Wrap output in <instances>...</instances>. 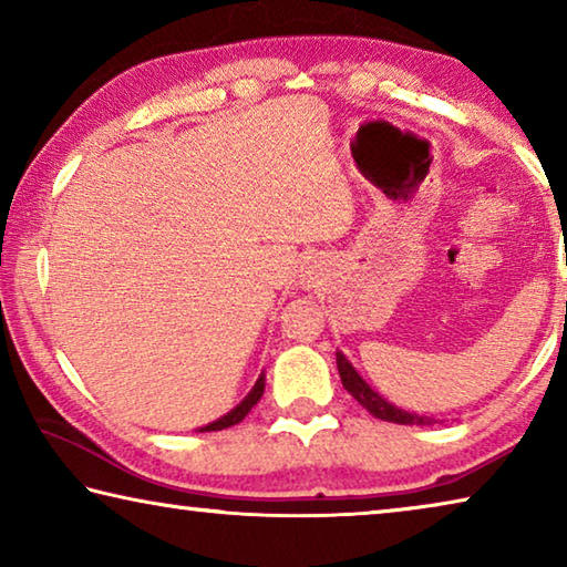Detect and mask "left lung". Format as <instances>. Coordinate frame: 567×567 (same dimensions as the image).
<instances>
[{"instance_id": "left-lung-1", "label": "left lung", "mask_w": 567, "mask_h": 567, "mask_svg": "<svg viewBox=\"0 0 567 567\" xmlns=\"http://www.w3.org/2000/svg\"><path fill=\"white\" fill-rule=\"evenodd\" d=\"M338 370H340V380L344 390H348L350 395L370 412V415H375L378 420H385V422H398V425H433V420L430 417L415 415V412H405L395 405H390L385 398H380L378 392L358 375V370L352 368L342 352H338Z\"/></svg>"}]
</instances>
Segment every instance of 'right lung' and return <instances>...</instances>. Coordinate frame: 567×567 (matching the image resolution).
<instances>
[{"label": "right lung", "instance_id": "obj_1", "mask_svg": "<svg viewBox=\"0 0 567 567\" xmlns=\"http://www.w3.org/2000/svg\"><path fill=\"white\" fill-rule=\"evenodd\" d=\"M262 392H265V378H260V380L255 382V388L249 390V395L243 402H239V405L233 412H227L225 417L209 422V425H205L203 430H199V433H213V430H225V427L237 425V422H243L247 417V412L252 410V405H257V400L262 398Z\"/></svg>", "mask_w": 567, "mask_h": 567}]
</instances>
